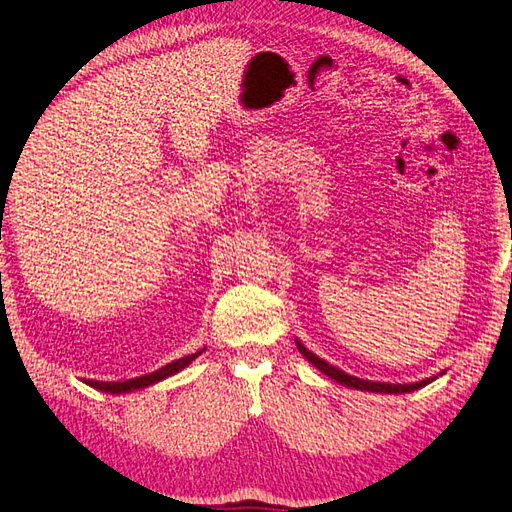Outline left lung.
Wrapping results in <instances>:
<instances>
[{"label": "left lung", "mask_w": 512, "mask_h": 512, "mask_svg": "<svg viewBox=\"0 0 512 512\" xmlns=\"http://www.w3.org/2000/svg\"><path fill=\"white\" fill-rule=\"evenodd\" d=\"M295 342H297V349H299V353H301L303 357H306L312 366L319 368V370L323 372V375H327L329 379H334V381H336V383H340V385H347V388L362 390V392H377V394H409V392H416V390L424 388V385H428V383H433V381H435V379H439L441 375H446V370H441L439 375H433V377L422 379V381H416V383H385V381L381 383V381H368V379L353 377V375H349V372H344V370H340V368H336V366H331L329 362H325L323 357L314 355L312 351H308L306 347H303L299 338H295Z\"/></svg>", "instance_id": "left-lung-1"}]
</instances>
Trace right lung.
<instances>
[{"instance_id": "1", "label": "right lung", "mask_w": 512, "mask_h": 512, "mask_svg": "<svg viewBox=\"0 0 512 512\" xmlns=\"http://www.w3.org/2000/svg\"><path fill=\"white\" fill-rule=\"evenodd\" d=\"M204 351H206V347L200 349V351H196V353H191V355H185V357H181V359H176V362L165 364V366H161V368L155 370V372H148V375L135 377V379H127V381H86V383L90 385V388L99 390V392H105V394H118V396H120V394L137 392V390L150 388V385H155V383H159V381H163V379L178 375V372L185 370V368L193 362V359L200 357Z\"/></svg>"}]
</instances>
